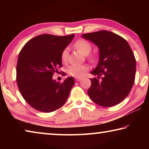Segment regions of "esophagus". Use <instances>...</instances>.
<instances>
[{
    "instance_id": "1",
    "label": "esophagus",
    "mask_w": 149,
    "mask_h": 149,
    "mask_svg": "<svg viewBox=\"0 0 149 149\" xmlns=\"http://www.w3.org/2000/svg\"><path fill=\"white\" fill-rule=\"evenodd\" d=\"M81 79H82V78H81V77H75V80L76 81H79L80 80H81Z\"/></svg>"
}]
</instances>
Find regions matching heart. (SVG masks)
Masks as SVG:
<instances>
[{"label": "heart", "mask_w": 149, "mask_h": 149, "mask_svg": "<svg viewBox=\"0 0 149 149\" xmlns=\"http://www.w3.org/2000/svg\"><path fill=\"white\" fill-rule=\"evenodd\" d=\"M74 47L78 51L83 54L86 55L89 54L92 49V45L89 41L85 39H79L75 42ZM69 50L68 48L62 50L61 53V60L63 63H67L68 60ZM95 55L91 54L88 56V59L91 61L95 60ZM89 67L86 65H70L68 69V73L71 76L75 77H81L85 75V72L88 71Z\"/></svg>", "instance_id": "1"}]
</instances>
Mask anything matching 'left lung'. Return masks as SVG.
Here are the masks:
<instances>
[{
  "mask_svg": "<svg viewBox=\"0 0 149 149\" xmlns=\"http://www.w3.org/2000/svg\"><path fill=\"white\" fill-rule=\"evenodd\" d=\"M99 48V62L91 72L97 75L90 79L87 93L93 102L104 107L115 106L124 100L135 81L136 60L127 41L120 35L108 31L82 35Z\"/></svg>",
  "mask_w": 149,
  "mask_h": 149,
  "instance_id": "obj_1",
  "label": "left lung"
}]
</instances>
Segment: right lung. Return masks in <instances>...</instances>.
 <instances>
[{
    "label": "right lung",
    "instance_id": "add662e5",
    "mask_svg": "<svg viewBox=\"0 0 149 149\" xmlns=\"http://www.w3.org/2000/svg\"><path fill=\"white\" fill-rule=\"evenodd\" d=\"M74 34L38 35L27 42L20 51L16 65V81L25 100L34 109L51 112L65 104L74 79L56 82L52 75L62 66L61 53Z\"/></svg>",
    "mask_w": 149,
    "mask_h": 149
}]
</instances>
